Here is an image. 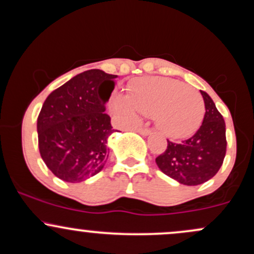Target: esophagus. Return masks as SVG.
I'll list each match as a JSON object with an SVG mask.
<instances>
[{"mask_svg": "<svg viewBox=\"0 0 254 254\" xmlns=\"http://www.w3.org/2000/svg\"><path fill=\"white\" fill-rule=\"evenodd\" d=\"M137 132L141 133L142 136H148L151 132V130L148 129V127H138V129H137Z\"/></svg>", "mask_w": 254, "mask_h": 254, "instance_id": "esophagus-1", "label": "esophagus"}]
</instances>
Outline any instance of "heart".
Returning a JSON list of instances; mask_svg holds the SVG:
<instances>
[{
	"label": "heart",
	"instance_id": "obj_1",
	"mask_svg": "<svg viewBox=\"0 0 254 254\" xmlns=\"http://www.w3.org/2000/svg\"><path fill=\"white\" fill-rule=\"evenodd\" d=\"M113 107L124 121L135 122L136 111L155 115V123L164 135L184 138L202 123L205 107L202 95L192 87L167 77H144L127 87V97L119 94Z\"/></svg>",
	"mask_w": 254,
	"mask_h": 254
}]
</instances>
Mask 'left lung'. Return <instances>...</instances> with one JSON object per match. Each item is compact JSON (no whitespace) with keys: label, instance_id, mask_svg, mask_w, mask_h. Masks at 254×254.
I'll return each instance as SVG.
<instances>
[{"label":"left lung","instance_id":"1","mask_svg":"<svg viewBox=\"0 0 254 254\" xmlns=\"http://www.w3.org/2000/svg\"><path fill=\"white\" fill-rule=\"evenodd\" d=\"M205 113L203 123L180 143L167 139V149L155 159L162 173L184 185H199L217 173L226 156V123L212 99L200 90Z\"/></svg>","mask_w":254,"mask_h":254}]
</instances>
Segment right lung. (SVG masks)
<instances>
[{"label":"right lung","instance_id":"add662e5","mask_svg":"<svg viewBox=\"0 0 254 254\" xmlns=\"http://www.w3.org/2000/svg\"><path fill=\"white\" fill-rule=\"evenodd\" d=\"M115 78L99 69L83 71L44 101L37 122L40 156L63 182H83L106 164L107 139L115 129L105 111ZM106 82L110 86L103 90Z\"/></svg>","mask_w":254,"mask_h":254}]
</instances>
